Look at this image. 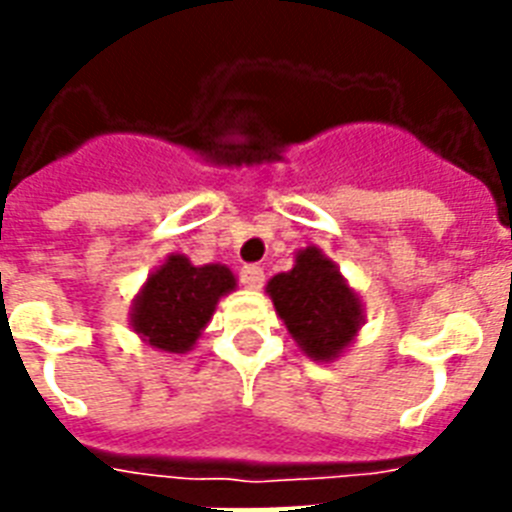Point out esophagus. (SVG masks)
Segmentation results:
<instances>
[{
	"mask_svg": "<svg viewBox=\"0 0 512 512\" xmlns=\"http://www.w3.org/2000/svg\"><path fill=\"white\" fill-rule=\"evenodd\" d=\"M239 276H241V284H244L247 289H260L265 281L263 268H257V265H244Z\"/></svg>",
	"mask_w": 512,
	"mask_h": 512,
	"instance_id": "34e87169",
	"label": "esophagus"
}]
</instances>
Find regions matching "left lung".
<instances>
[{
    "instance_id": "obj_1",
    "label": "left lung",
    "mask_w": 512,
    "mask_h": 512,
    "mask_svg": "<svg viewBox=\"0 0 512 512\" xmlns=\"http://www.w3.org/2000/svg\"><path fill=\"white\" fill-rule=\"evenodd\" d=\"M276 316L305 356L332 364L353 345L364 327V303L335 260L319 247L295 252V265L276 273L268 287Z\"/></svg>"
}]
</instances>
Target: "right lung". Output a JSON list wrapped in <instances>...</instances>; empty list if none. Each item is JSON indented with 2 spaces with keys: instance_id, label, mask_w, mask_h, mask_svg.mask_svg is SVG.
Instances as JSON below:
<instances>
[{
  "instance_id": "obj_1",
  "label": "right lung",
  "mask_w": 512,
  "mask_h": 512,
  "mask_svg": "<svg viewBox=\"0 0 512 512\" xmlns=\"http://www.w3.org/2000/svg\"><path fill=\"white\" fill-rule=\"evenodd\" d=\"M236 289V276L220 263L193 265L180 252L148 273L132 300L130 327L162 353H188L212 321L220 297Z\"/></svg>"
}]
</instances>
